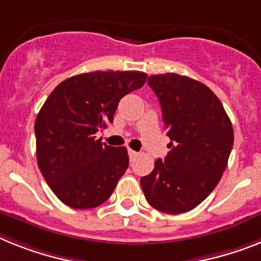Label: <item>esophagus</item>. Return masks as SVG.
<instances>
[{
	"mask_svg": "<svg viewBox=\"0 0 261 261\" xmlns=\"http://www.w3.org/2000/svg\"><path fill=\"white\" fill-rule=\"evenodd\" d=\"M128 156H130V159L133 161V159H135V158L138 156V152L134 150H131V148H128Z\"/></svg>",
	"mask_w": 261,
	"mask_h": 261,
	"instance_id": "obj_1",
	"label": "esophagus"
}]
</instances>
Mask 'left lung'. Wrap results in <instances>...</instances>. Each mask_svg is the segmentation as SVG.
Wrapping results in <instances>:
<instances>
[{"label":"left lung","mask_w":261,"mask_h":261,"mask_svg":"<svg viewBox=\"0 0 261 261\" xmlns=\"http://www.w3.org/2000/svg\"><path fill=\"white\" fill-rule=\"evenodd\" d=\"M147 82L161 103L171 151L141 178L142 190L158 211L183 214L200 204L222 178L233 128L222 102L204 83L174 73L151 75Z\"/></svg>","instance_id":"1"}]
</instances>
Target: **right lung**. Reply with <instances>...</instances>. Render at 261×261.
Returning a JSON list of instances; mask_svg holds the SVG:
<instances>
[{"mask_svg":"<svg viewBox=\"0 0 261 261\" xmlns=\"http://www.w3.org/2000/svg\"><path fill=\"white\" fill-rule=\"evenodd\" d=\"M141 71H93L70 76L53 90L37 115V162L62 203L94 208L110 198L128 167L127 148L95 133L113 123L119 100L144 85Z\"/></svg>","mask_w":261,"mask_h":261,"instance_id":"right-lung-1","label":"right lung"}]
</instances>
